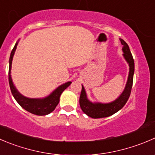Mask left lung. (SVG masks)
<instances>
[{"label": "left lung", "instance_id": "1", "mask_svg": "<svg viewBox=\"0 0 155 155\" xmlns=\"http://www.w3.org/2000/svg\"><path fill=\"white\" fill-rule=\"evenodd\" d=\"M120 41L121 44L124 46L123 47V51L124 53V56L130 65V73H129L128 81H127L125 89L122 94L117 100L114 101L112 103L104 104H92L87 99L84 87L82 86V91H81L80 97H79V104L82 111L90 117L97 119V118L107 117L113 115L119 111L126 104L131 94L135 70L134 60H133V55H132L128 45L123 39H121Z\"/></svg>", "mask_w": 155, "mask_h": 155}]
</instances>
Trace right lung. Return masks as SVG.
I'll return each instance as SVG.
<instances>
[{
    "mask_svg": "<svg viewBox=\"0 0 155 155\" xmlns=\"http://www.w3.org/2000/svg\"><path fill=\"white\" fill-rule=\"evenodd\" d=\"M16 45L17 43H16L14 48L12 50L11 54H10V61H9V84H10V88L11 90V92L13 96L14 97L15 100L18 102L19 105L22 107V108L25 110L28 111L31 114H35V115H47V114H50L51 112L55 109L57 105L58 104L60 101V96H61V93L71 84V82H68L67 83L64 84V85H61L58 87L50 96L44 99H31L22 96V94H19L17 90L13 85V82H12L11 76H10V70H11V64H12V60H13V54L16 51Z\"/></svg>",
    "mask_w": 155,
    "mask_h": 155,
    "instance_id": "obj_1",
    "label": "right lung"
}]
</instances>
